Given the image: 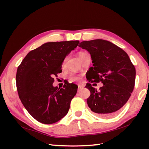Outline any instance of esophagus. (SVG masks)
Segmentation results:
<instances>
[{"label": "esophagus", "instance_id": "esophagus-1", "mask_svg": "<svg viewBox=\"0 0 149 149\" xmlns=\"http://www.w3.org/2000/svg\"><path fill=\"white\" fill-rule=\"evenodd\" d=\"M83 89V86H81V85H78V89H77L78 91H80L81 89Z\"/></svg>", "mask_w": 149, "mask_h": 149}]
</instances>
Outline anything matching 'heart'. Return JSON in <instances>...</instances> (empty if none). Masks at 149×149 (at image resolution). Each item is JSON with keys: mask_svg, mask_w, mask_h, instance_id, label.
Here are the masks:
<instances>
[{"mask_svg": "<svg viewBox=\"0 0 149 149\" xmlns=\"http://www.w3.org/2000/svg\"><path fill=\"white\" fill-rule=\"evenodd\" d=\"M88 54L87 52L81 51L78 53V57H79V60L81 61V60L87 56ZM66 61H67V58H65L63 60L62 62V68H64L66 65ZM82 79V75H77L74 74H70L69 75V79L70 81L72 82H79Z\"/></svg>", "mask_w": 149, "mask_h": 149, "instance_id": "b5f03b06", "label": "heart"}]
</instances>
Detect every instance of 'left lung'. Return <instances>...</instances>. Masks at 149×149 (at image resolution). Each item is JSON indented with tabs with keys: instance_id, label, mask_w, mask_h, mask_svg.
<instances>
[{
	"instance_id": "8db88e82",
	"label": "left lung",
	"mask_w": 149,
	"mask_h": 149,
	"mask_svg": "<svg viewBox=\"0 0 149 149\" xmlns=\"http://www.w3.org/2000/svg\"><path fill=\"white\" fill-rule=\"evenodd\" d=\"M79 47L89 51L93 64L86 74L89 83L85 87L91 92L87 99L88 106L100 116H114L127 102L134 89V65L124 50L110 41H82ZM99 82H102L103 86L97 91L91 84Z\"/></svg>"
}]
</instances>
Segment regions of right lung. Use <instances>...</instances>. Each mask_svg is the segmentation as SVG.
Instances as JSON below:
<instances>
[{"label":"right lung","mask_w":149,"mask_h":149,"mask_svg":"<svg viewBox=\"0 0 149 149\" xmlns=\"http://www.w3.org/2000/svg\"><path fill=\"white\" fill-rule=\"evenodd\" d=\"M79 41L49 42L30 51L17 68L16 87L22 104L31 116L44 124L57 122L68 114L77 85L65 82L52 86L62 72V62Z\"/></svg>","instance_id":"right-lung-1"}]
</instances>
